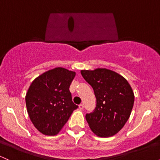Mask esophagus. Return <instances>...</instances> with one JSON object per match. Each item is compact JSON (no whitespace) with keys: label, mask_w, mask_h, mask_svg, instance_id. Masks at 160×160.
<instances>
[{"label":"esophagus","mask_w":160,"mask_h":160,"mask_svg":"<svg viewBox=\"0 0 160 160\" xmlns=\"http://www.w3.org/2000/svg\"><path fill=\"white\" fill-rule=\"evenodd\" d=\"M79 108H80V109H83V108H84L83 104H80V105H79Z\"/></svg>","instance_id":"esophagus-1"}]
</instances>
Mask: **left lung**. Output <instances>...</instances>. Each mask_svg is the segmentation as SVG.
<instances>
[{"label":"left lung","mask_w":160,"mask_h":160,"mask_svg":"<svg viewBox=\"0 0 160 160\" xmlns=\"http://www.w3.org/2000/svg\"><path fill=\"white\" fill-rule=\"evenodd\" d=\"M80 73L92 87L96 98L95 109L86 115L89 128L102 138L116 134L128 120L134 106V92L128 82L106 68Z\"/></svg>","instance_id":"obj_1"}]
</instances>
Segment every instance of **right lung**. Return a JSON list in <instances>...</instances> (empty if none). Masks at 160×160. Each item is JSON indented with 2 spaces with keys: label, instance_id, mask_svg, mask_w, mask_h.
Returning a JSON list of instances; mask_svg holds the SVG:
<instances>
[{
  "label": "right lung",
  "instance_id": "obj_1",
  "mask_svg": "<svg viewBox=\"0 0 160 160\" xmlns=\"http://www.w3.org/2000/svg\"><path fill=\"white\" fill-rule=\"evenodd\" d=\"M75 74L65 68H56L31 83L26 96V108L31 122L42 134H57L78 108L69 89Z\"/></svg>",
  "mask_w": 160,
  "mask_h": 160
}]
</instances>
